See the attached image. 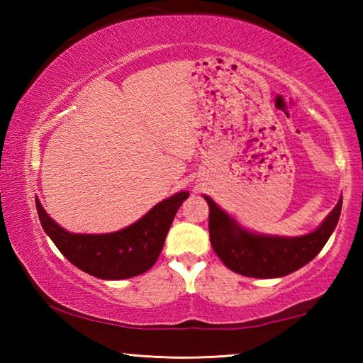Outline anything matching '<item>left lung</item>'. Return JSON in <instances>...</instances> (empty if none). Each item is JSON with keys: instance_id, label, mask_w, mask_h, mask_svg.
<instances>
[{"instance_id": "8db88e82", "label": "left lung", "mask_w": 363, "mask_h": 363, "mask_svg": "<svg viewBox=\"0 0 363 363\" xmlns=\"http://www.w3.org/2000/svg\"><path fill=\"white\" fill-rule=\"evenodd\" d=\"M210 205V240L214 253L233 272L256 279L284 277L306 266L325 247L341 214L342 196L317 230L285 238L257 235L242 229L205 195Z\"/></svg>"}]
</instances>
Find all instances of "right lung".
Listing matches in <instances>:
<instances>
[{"mask_svg": "<svg viewBox=\"0 0 363 363\" xmlns=\"http://www.w3.org/2000/svg\"><path fill=\"white\" fill-rule=\"evenodd\" d=\"M187 196L189 192L169 196L153 206L138 223L102 235L64 230L48 216L40 200L35 201L43 229L73 266L97 279L120 280L144 274L157 262L176 213Z\"/></svg>", "mask_w": 363, "mask_h": 363, "instance_id": "add662e5", "label": "right lung"}]
</instances>
